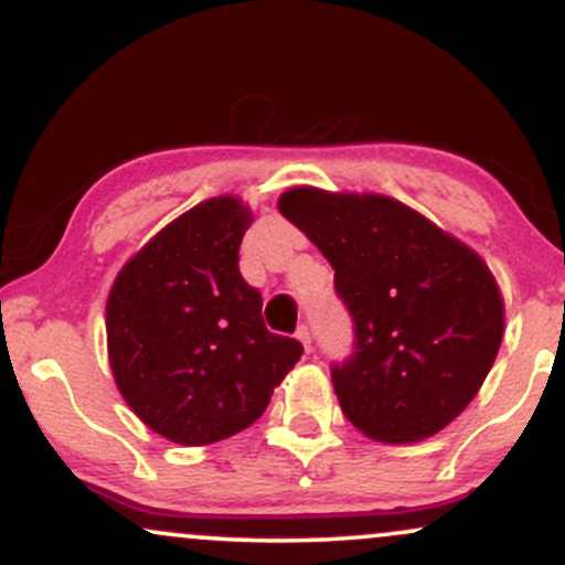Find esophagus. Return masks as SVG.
I'll use <instances>...</instances> for the list:
<instances>
[{
    "label": "esophagus",
    "instance_id": "34e87169",
    "mask_svg": "<svg viewBox=\"0 0 565 565\" xmlns=\"http://www.w3.org/2000/svg\"><path fill=\"white\" fill-rule=\"evenodd\" d=\"M295 337H297V340L302 342L305 350H308V353H310V332H308V327H305V323H302V327H297Z\"/></svg>",
    "mask_w": 565,
    "mask_h": 565
}]
</instances>
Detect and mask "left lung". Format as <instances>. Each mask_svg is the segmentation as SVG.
Masks as SVG:
<instances>
[{
    "label": "left lung",
    "instance_id": "8db88e82",
    "mask_svg": "<svg viewBox=\"0 0 565 565\" xmlns=\"http://www.w3.org/2000/svg\"><path fill=\"white\" fill-rule=\"evenodd\" d=\"M278 212L334 268L353 353L332 366L342 414L385 444L436 436L481 391L504 332L499 287L470 246L380 193L289 188Z\"/></svg>",
    "mask_w": 565,
    "mask_h": 565
}]
</instances>
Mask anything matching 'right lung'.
I'll list each match as a JSON object with an SVG mask.
<instances>
[{"mask_svg": "<svg viewBox=\"0 0 565 565\" xmlns=\"http://www.w3.org/2000/svg\"><path fill=\"white\" fill-rule=\"evenodd\" d=\"M249 223L236 196L201 201L142 246L108 295L116 387L174 444L242 433L302 355L295 337L265 329L260 291L238 274Z\"/></svg>", "mask_w": 565, "mask_h": 565, "instance_id": "1", "label": "right lung"}]
</instances>
